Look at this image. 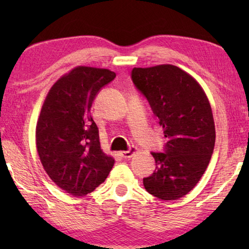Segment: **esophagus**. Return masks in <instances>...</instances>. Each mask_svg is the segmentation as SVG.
Instances as JSON below:
<instances>
[{
  "mask_svg": "<svg viewBox=\"0 0 249 249\" xmlns=\"http://www.w3.org/2000/svg\"><path fill=\"white\" fill-rule=\"evenodd\" d=\"M137 151V148L136 147H132V148H130L129 150H126V151H121V156L123 158H130V157H133V155L136 153Z\"/></svg>",
  "mask_w": 249,
  "mask_h": 249,
  "instance_id": "esophagus-1",
  "label": "esophagus"
}]
</instances>
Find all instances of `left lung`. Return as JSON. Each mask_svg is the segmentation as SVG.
I'll return each mask as SVG.
<instances>
[{"label":"left lung","instance_id":"1","mask_svg":"<svg viewBox=\"0 0 249 249\" xmlns=\"http://www.w3.org/2000/svg\"><path fill=\"white\" fill-rule=\"evenodd\" d=\"M132 79L167 137L166 153H151L156 171L142 183L160 200H178L196 187L212 157L215 125L210 101L200 83L174 65L134 68Z\"/></svg>","mask_w":249,"mask_h":249}]
</instances>
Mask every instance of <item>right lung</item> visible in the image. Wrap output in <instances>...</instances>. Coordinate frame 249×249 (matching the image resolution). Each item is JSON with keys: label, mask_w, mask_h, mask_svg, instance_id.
Segmentation results:
<instances>
[{"label": "right lung", "mask_w": 249, "mask_h": 249, "mask_svg": "<svg viewBox=\"0 0 249 249\" xmlns=\"http://www.w3.org/2000/svg\"><path fill=\"white\" fill-rule=\"evenodd\" d=\"M115 77L108 69L75 67L53 84L41 107L37 153L49 178L71 196L94 191L114 166L101 148L90 111L99 90Z\"/></svg>", "instance_id": "1"}]
</instances>
